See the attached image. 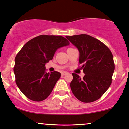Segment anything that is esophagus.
I'll return each mask as SVG.
<instances>
[{"label": "esophagus", "instance_id": "obj_1", "mask_svg": "<svg viewBox=\"0 0 129 129\" xmlns=\"http://www.w3.org/2000/svg\"><path fill=\"white\" fill-rule=\"evenodd\" d=\"M68 73L67 72H66V71H63V72H61V75H66V74H68Z\"/></svg>", "mask_w": 129, "mask_h": 129}]
</instances>
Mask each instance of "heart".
<instances>
[{
  "mask_svg": "<svg viewBox=\"0 0 129 129\" xmlns=\"http://www.w3.org/2000/svg\"><path fill=\"white\" fill-rule=\"evenodd\" d=\"M68 49H72V48H68Z\"/></svg>",
  "mask_w": 129,
  "mask_h": 129,
  "instance_id": "1",
  "label": "heart"
}]
</instances>
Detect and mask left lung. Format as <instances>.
<instances>
[{"label":"left lung","mask_w":129,"mask_h":129,"mask_svg":"<svg viewBox=\"0 0 129 129\" xmlns=\"http://www.w3.org/2000/svg\"><path fill=\"white\" fill-rule=\"evenodd\" d=\"M78 49L79 63L85 74L81 79L72 73L71 90L74 96L84 103L97 100L106 92L112 81L115 64L108 47L98 39L87 34L66 36Z\"/></svg>","instance_id":"1"}]
</instances>
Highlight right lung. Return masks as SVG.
I'll return each mask as SVG.
<instances>
[{
	"label": "right lung",
	"instance_id": "add662e5",
	"mask_svg": "<svg viewBox=\"0 0 129 129\" xmlns=\"http://www.w3.org/2000/svg\"><path fill=\"white\" fill-rule=\"evenodd\" d=\"M69 45L63 36L40 35L23 46L15 58L14 72L17 86L27 98L41 101L51 94L61 74L47 73L45 64L58 48Z\"/></svg>",
	"mask_w": 129,
	"mask_h": 129
}]
</instances>
